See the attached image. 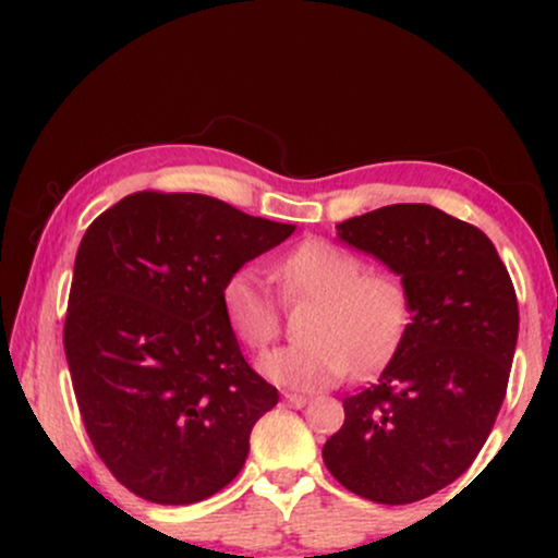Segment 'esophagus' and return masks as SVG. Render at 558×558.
<instances>
[{"label":"esophagus","mask_w":558,"mask_h":558,"mask_svg":"<svg viewBox=\"0 0 558 558\" xmlns=\"http://www.w3.org/2000/svg\"><path fill=\"white\" fill-rule=\"evenodd\" d=\"M283 401L293 409H301V407H306V403H310V399H306V396H301V393H283Z\"/></svg>","instance_id":"34e87169"}]
</instances>
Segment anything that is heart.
Masks as SVG:
<instances>
[{"label": "heart", "mask_w": 558, "mask_h": 558, "mask_svg": "<svg viewBox=\"0 0 558 558\" xmlns=\"http://www.w3.org/2000/svg\"><path fill=\"white\" fill-rule=\"evenodd\" d=\"M286 301H312L301 319L304 341L275 349L259 373L275 386L315 390L336 386L351 373L386 362L409 323V293L390 272H367L362 257L338 243L310 239L275 265ZM222 315L248 349H265L278 336L280 312L252 270L228 275L220 291Z\"/></svg>", "instance_id": "obj_1"}]
</instances>
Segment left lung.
I'll list each match as a JSON object with an SVG mask.
<instances>
[{"instance_id": "1", "label": "left lung", "mask_w": 558, "mask_h": 558, "mask_svg": "<svg viewBox=\"0 0 558 558\" xmlns=\"http://www.w3.org/2000/svg\"><path fill=\"white\" fill-rule=\"evenodd\" d=\"M409 293V325L375 386L343 399L323 446L330 475L375 504H414L475 462L498 417L520 330L514 286L488 235L430 204L336 226Z\"/></svg>"}]
</instances>
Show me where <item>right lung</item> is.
Instances as JSON below:
<instances>
[{
	"label": "right lung",
	"mask_w": 558,
	"mask_h": 558,
	"mask_svg": "<svg viewBox=\"0 0 558 558\" xmlns=\"http://www.w3.org/2000/svg\"><path fill=\"white\" fill-rule=\"evenodd\" d=\"M293 230L220 198L157 191L120 198L88 226L65 356L88 438L131 493L185 506L241 472L278 390L243 360L220 291Z\"/></svg>",
	"instance_id": "right-lung-1"
}]
</instances>
